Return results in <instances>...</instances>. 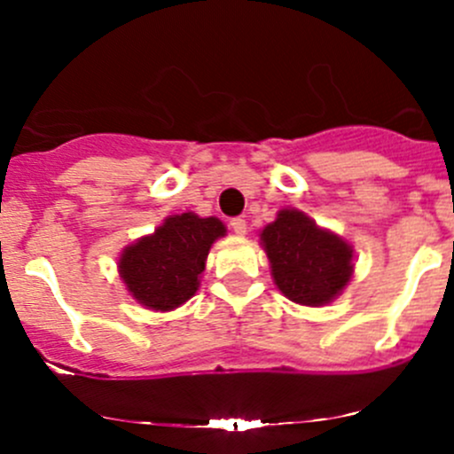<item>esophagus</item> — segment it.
Instances as JSON below:
<instances>
[{
	"instance_id": "esophagus-1",
	"label": "esophagus",
	"mask_w": 454,
	"mask_h": 454,
	"mask_svg": "<svg viewBox=\"0 0 454 454\" xmlns=\"http://www.w3.org/2000/svg\"><path fill=\"white\" fill-rule=\"evenodd\" d=\"M231 228H232V232H235V235L244 237L246 231H248V223H246V219L235 217V219H232V222H231Z\"/></svg>"
}]
</instances>
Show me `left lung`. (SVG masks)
<instances>
[{"instance_id": "8db88e82", "label": "left lung", "mask_w": 454, "mask_h": 454, "mask_svg": "<svg viewBox=\"0 0 454 454\" xmlns=\"http://www.w3.org/2000/svg\"><path fill=\"white\" fill-rule=\"evenodd\" d=\"M259 239L274 286L292 303L323 308L340 296L354 277V246L299 208L278 210Z\"/></svg>"}]
</instances>
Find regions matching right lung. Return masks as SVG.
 Segmentation results:
<instances>
[{
	"mask_svg": "<svg viewBox=\"0 0 454 454\" xmlns=\"http://www.w3.org/2000/svg\"><path fill=\"white\" fill-rule=\"evenodd\" d=\"M226 226L195 213L168 215L151 235L122 248L118 274L129 296L153 312H173L200 290L210 248Z\"/></svg>",
	"mask_w": 454,
	"mask_h": 454,
	"instance_id": "right-lung-1",
	"label": "right lung"
}]
</instances>
